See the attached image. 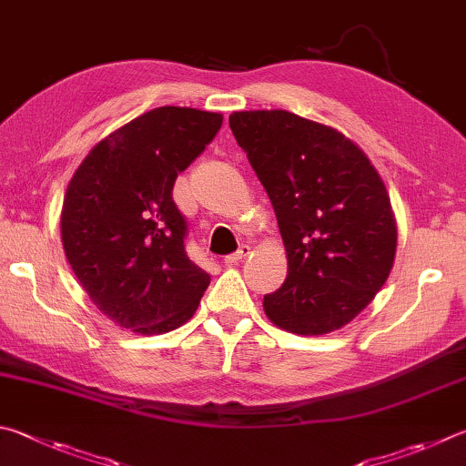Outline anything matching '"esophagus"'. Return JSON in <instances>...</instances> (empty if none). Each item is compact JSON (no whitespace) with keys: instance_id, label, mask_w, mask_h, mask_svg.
<instances>
[{"instance_id":"obj_1","label":"esophagus","mask_w":466,"mask_h":466,"mask_svg":"<svg viewBox=\"0 0 466 466\" xmlns=\"http://www.w3.org/2000/svg\"><path fill=\"white\" fill-rule=\"evenodd\" d=\"M248 255H250V247H247V244H242V247L236 250V252H232V255L224 257V262H226V265H236V262H240L242 258H247Z\"/></svg>"}]
</instances>
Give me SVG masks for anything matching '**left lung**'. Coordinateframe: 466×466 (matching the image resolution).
<instances>
[{
	"mask_svg": "<svg viewBox=\"0 0 466 466\" xmlns=\"http://www.w3.org/2000/svg\"><path fill=\"white\" fill-rule=\"evenodd\" d=\"M230 128L273 204L287 279L262 308L275 326L319 336L349 324L391 273L397 226L365 152L285 109L234 112Z\"/></svg>",
	"mask_w": 466,
	"mask_h": 466,
	"instance_id": "left-lung-1",
	"label": "left lung"
}]
</instances>
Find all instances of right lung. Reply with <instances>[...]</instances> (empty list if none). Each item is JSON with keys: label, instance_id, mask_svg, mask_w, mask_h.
I'll use <instances>...</instances> for the list:
<instances>
[{"label": "right lung", "instance_id": "1", "mask_svg": "<svg viewBox=\"0 0 466 466\" xmlns=\"http://www.w3.org/2000/svg\"><path fill=\"white\" fill-rule=\"evenodd\" d=\"M219 128L222 114L155 107L97 142L75 171L61 214L65 255L117 326L165 334L196 314L209 275L185 250L173 185Z\"/></svg>", "mask_w": 466, "mask_h": 466}]
</instances>
